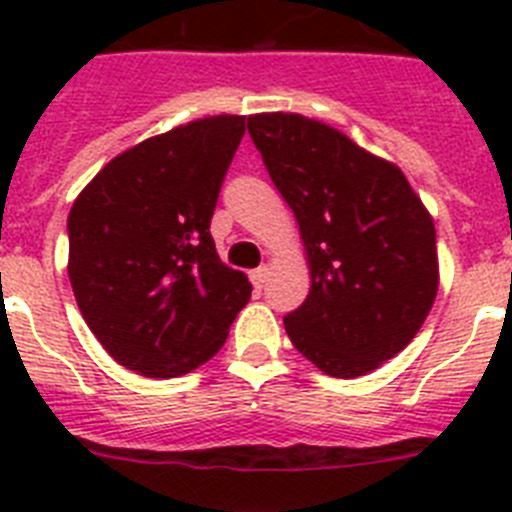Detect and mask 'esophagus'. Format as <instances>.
I'll use <instances>...</instances> for the list:
<instances>
[{"label":"esophagus","instance_id":"esophagus-1","mask_svg":"<svg viewBox=\"0 0 512 512\" xmlns=\"http://www.w3.org/2000/svg\"><path fill=\"white\" fill-rule=\"evenodd\" d=\"M266 279H269V266H259V269L251 271V282H253V287H256V289L264 287Z\"/></svg>","mask_w":512,"mask_h":512}]
</instances>
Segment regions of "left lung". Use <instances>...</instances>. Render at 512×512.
<instances>
[{"mask_svg":"<svg viewBox=\"0 0 512 512\" xmlns=\"http://www.w3.org/2000/svg\"><path fill=\"white\" fill-rule=\"evenodd\" d=\"M271 182L300 225L310 295L284 318L292 346L354 379L400 354L438 292L436 225L400 166L297 112L248 117Z\"/></svg>","mask_w":512,"mask_h":512,"instance_id":"obj_1","label":"left lung"}]
</instances>
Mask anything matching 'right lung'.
Instances as JSON below:
<instances>
[{"mask_svg":"<svg viewBox=\"0 0 512 512\" xmlns=\"http://www.w3.org/2000/svg\"><path fill=\"white\" fill-rule=\"evenodd\" d=\"M246 133L243 115L192 120L122 151L69 212V279L104 351L143 377L192 372L251 300L210 220Z\"/></svg>","mask_w":512,"mask_h":512,"instance_id":"obj_1","label":"right lung"}]
</instances>
